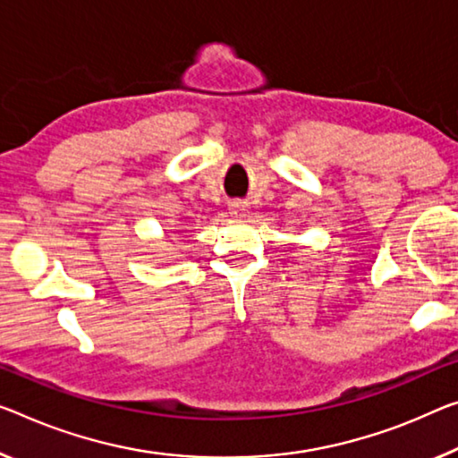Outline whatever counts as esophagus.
Returning a JSON list of instances; mask_svg holds the SVG:
<instances>
[{"label": "esophagus", "mask_w": 458, "mask_h": 458, "mask_svg": "<svg viewBox=\"0 0 458 458\" xmlns=\"http://www.w3.org/2000/svg\"><path fill=\"white\" fill-rule=\"evenodd\" d=\"M245 210H248V205H245V202L235 200V202H231V205H229V213L233 216H243Z\"/></svg>", "instance_id": "34e87169"}]
</instances>
